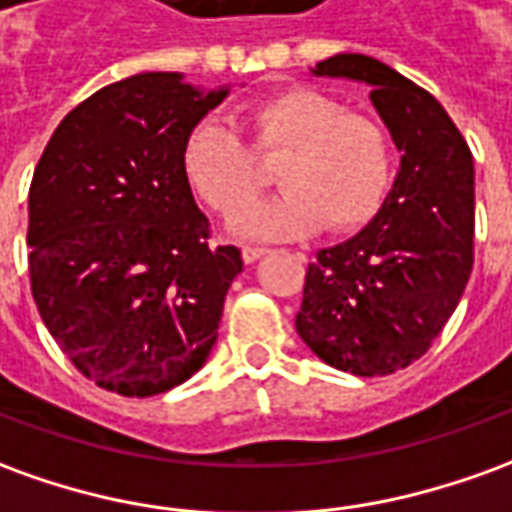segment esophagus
<instances>
[{
  "label": "esophagus",
  "mask_w": 512,
  "mask_h": 512,
  "mask_svg": "<svg viewBox=\"0 0 512 512\" xmlns=\"http://www.w3.org/2000/svg\"><path fill=\"white\" fill-rule=\"evenodd\" d=\"M266 252H268L266 246H255V244L241 246V255H244L246 263H255L257 257H263V255H266Z\"/></svg>",
  "instance_id": "esophagus-1"
}]
</instances>
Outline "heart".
I'll return each instance as SVG.
<instances>
[{"instance_id": "obj_1", "label": "heart", "mask_w": 512, "mask_h": 512, "mask_svg": "<svg viewBox=\"0 0 512 512\" xmlns=\"http://www.w3.org/2000/svg\"><path fill=\"white\" fill-rule=\"evenodd\" d=\"M241 132L246 142L221 121H199L182 146L185 180L224 219L265 184L256 158L281 160L278 181L286 191L235 219L238 235L296 238L321 224L355 232L377 216L393 166L391 138L377 119L316 88H282L241 110Z\"/></svg>"}]
</instances>
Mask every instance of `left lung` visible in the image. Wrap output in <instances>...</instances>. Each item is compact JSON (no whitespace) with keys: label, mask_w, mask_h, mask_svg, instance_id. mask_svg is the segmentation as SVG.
I'll use <instances>...</instances> for the list:
<instances>
[{"label":"left lung","mask_w":512,"mask_h":512,"mask_svg":"<svg viewBox=\"0 0 512 512\" xmlns=\"http://www.w3.org/2000/svg\"><path fill=\"white\" fill-rule=\"evenodd\" d=\"M318 77L371 85L402 166L374 221L307 266L299 338L357 377L407 368L441 335L474 266V157L441 102L366 55H335Z\"/></svg>","instance_id":"left-lung-1"}]
</instances>
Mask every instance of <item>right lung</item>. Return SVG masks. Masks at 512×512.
<instances>
[{"instance_id":"obj_1","label":"right lung","mask_w":512,"mask_h":512,"mask_svg":"<svg viewBox=\"0 0 512 512\" xmlns=\"http://www.w3.org/2000/svg\"><path fill=\"white\" fill-rule=\"evenodd\" d=\"M227 88L177 71L113 82L57 124L30 185V288L46 330L105 391L155 396L196 374L241 274L182 174L188 132Z\"/></svg>"}]
</instances>
